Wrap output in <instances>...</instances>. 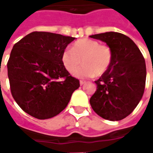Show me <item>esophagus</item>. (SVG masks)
<instances>
[{"mask_svg":"<svg viewBox=\"0 0 153 153\" xmlns=\"http://www.w3.org/2000/svg\"><path fill=\"white\" fill-rule=\"evenodd\" d=\"M85 83H86V82H85V81H83V80H80L79 81L80 85H83V84H84Z\"/></svg>","mask_w":153,"mask_h":153,"instance_id":"esophagus-1","label":"esophagus"}]
</instances>
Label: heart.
Here are the masks:
<instances>
[{"label": "heart", "instance_id": "1", "mask_svg": "<svg viewBox=\"0 0 153 153\" xmlns=\"http://www.w3.org/2000/svg\"><path fill=\"white\" fill-rule=\"evenodd\" d=\"M112 57V51L107 45L83 38L74 43L72 50L67 48L63 51L61 62L69 73L74 74L82 62L84 65L77 69L75 75L79 78H89L95 74L101 76L106 73L111 64Z\"/></svg>", "mask_w": 153, "mask_h": 153}]
</instances>
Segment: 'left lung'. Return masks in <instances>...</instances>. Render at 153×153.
Here are the masks:
<instances>
[{
	"instance_id": "1",
	"label": "left lung",
	"mask_w": 153,
	"mask_h": 153,
	"mask_svg": "<svg viewBox=\"0 0 153 153\" xmlns=\"http://www.w3.org/2000/svg\"><path fill=\"white\" fill-rule=\"evenodd\" d=\"M90 38L106 42L113 54L108 70L95 81L97 90L90 98L91 106L105 120H123L133 112L144 93V57L137 45L125 34L107 32Z\"/></svg>"
}]
</instances>
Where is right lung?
Segmentation results:
<instances>
[{"label":"right lung","mask_w":153,"mask_h":153,"mask_svg":"<svg viewBox=\"0 0 153 153\" xmlns=\"http://www.w3.org/2000/svg\"><path fill=\"white\" fill-rule=\"evenodd\" d=\"M74 38L33 32L14 45L7 63L11 94L24 111L39 120L57 115L79 88L61 54Z\"/></svg>","instance_id":"obj_1"}]
</instances>
